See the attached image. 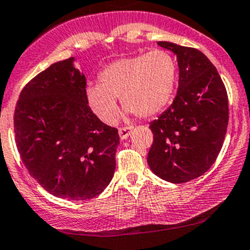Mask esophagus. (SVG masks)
<instances>
[{
	"label": "esophagus",
	"instance_id": "1",
	"mask_svg": "<svg viewBox=\"0 0 250 250\" xmlns=\"http://www.w3.org/2000/svg\"><path fill=\"white\" fill-rule=\"evenodd\" d=\"M131 131L132 127H121V129L119 130V136H120L121 140H126L127 137L131 135Z\"/></svg>",
	"mask_w": 250,
	"mask_h": 250
}]
</instances>
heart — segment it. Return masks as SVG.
I'll list each match as a JSON object with an SVG mask.
<instances>
[{"instance_id": "obj_1", "label": "heart", "mask_w": 250, "mask_h": 250, "mask_svg": "<svg viewBox=\"0 0 250 250\" xmlns=\"http://www.w3.org/2000/svg\"><path fill=\"white\" fill-rule=\"evenodd\" d=\"M177 62L167 50L127 56L109 63L99 73V84H89L85 96L92 111L104 124L113 125L121 103L130 114L152 118L166 108L174 93Z\"/></svg>"}]
</instances>
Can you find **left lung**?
Returning <instances> with one entry per match:
<instances>
[{
  "instance_id": "8db88e82",
  "label": "left lung",
  "mask_w": 250,
  "mask_h": 250,
  "mask_svg": "<svg viewBox=\"0 0 250 250\" xmlns=\"http://www.w3.org/2000/svg\"><path fill=\"white\" fill-rule=\"evenodd\" d=\"M158 45L177 55L179 85L172 105L149 124L153 144L147 162L157 177L182 184L208 172L222 148L227 92L215 66L198 49Z\"/></svg>"
}]
</instances>
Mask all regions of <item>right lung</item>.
Masks as SVG:
<instances>
[{
    "mask_svg": "<svg viewBox=\"0 0 250 250\" xmlns=\"http://www.w3.org/2000/svg\"><path fill=\"white\" fill-rule=\"evenodd\" d=\"M75 58L52 63L21 92L14 110L17 148L29 174L67 200L101 194L115 170L119 134L88 105Z\"/></svg>",
    "mask_w": 250,
    "mask_h": 250,
    "instance_id": "add662e5",
    "label": "right lung"
}]
</instances>
